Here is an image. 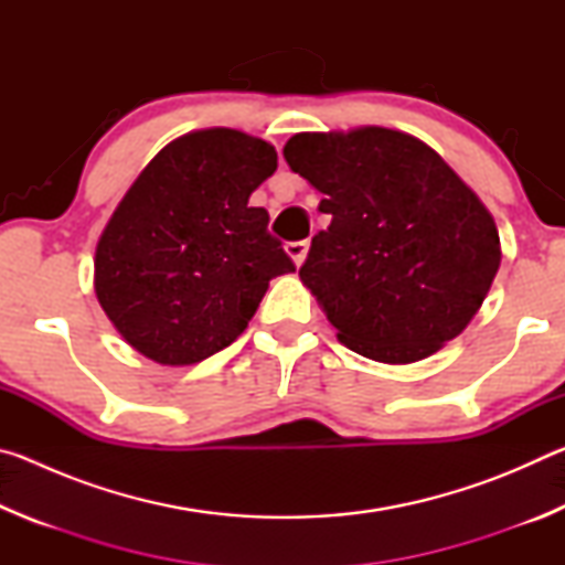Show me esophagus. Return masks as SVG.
<instances>
[{
    "instance_id": "1",
    "label": "esophagus",
    "mask_w": 565,
    "mask_h": 565,
    "mask_svg": "<svg viewBox=\"0 0 565 565\" xmlns=\"http://www.w3.org/2000/svg\"><path fill=\"white\" fill-rule=\"evenodd\" d=\"M306 252H309V238H299V242H286V254L291 256L296 266L303 264Z\"/></svg>"
}]
</instances>
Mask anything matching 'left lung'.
<instances>
[{
  "label": "left lung",
  "mask_w": 565,
  "mask_h": 565,
  "mask_svg": "<svg viewBox=\"0 0 565 565\" xmlns=\"http://www.w3.org/2000/svg\"><path fill=\"white\" fill-rule=\"evenodd\" d=\"M284 159L331 214L299 276L341 343L366 359L411 363L468 327L501 266L499 232L431 147L366 127L296 134Z\"/></svg>",
  "instance_id": "1"
}]
</instances>
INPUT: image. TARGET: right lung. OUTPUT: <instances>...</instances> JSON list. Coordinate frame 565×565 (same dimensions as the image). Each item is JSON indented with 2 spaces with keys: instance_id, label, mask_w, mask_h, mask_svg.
Listing matches in <instances>:
<instances>
[{
  "instance_id": "1",
  "label": "right lung",
  "mask_w": 565,
  "mask_h": 565,
  "mask_svg": "<svg viewBox=\"0 0 565 565\" xmlns=\"http://www.w3.org/2000/svg\"><path fill=\"white\" fill-rule=\"evenodd\" d=\"M276 151L234 129L171 141L134 181L97 244L94 289L134 349L167 366L236 341L274 276L296 266L248 206Z\"/></svg>"
}]
</instances>
